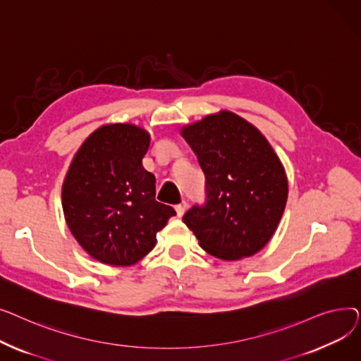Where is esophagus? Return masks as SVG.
Listing matches in <instances>:
<instances>
[{
  "instance_id": "1",
  "label": "esophagus",
  "mask_w": 361,
  "mask_h": 361,
  "mask_svg": "<svg viewBox=\"0 0 361 361\" xmlns=\"http://www.w3.org/2000/svg\"><path fill=\"white\" fill-rule=\"evenodd\" d=\"M185 209H187V203H185V202H181L180 204L176 206V211H177V215H178V216H183L184 212H185Z\"/></svg>"
}]
</instances>
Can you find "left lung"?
<instances>
[{
  "label": "left lung",
  "instance_id": "1",
  "mask_svg": "<svg viewBox=\"0 0 361 361\" xmlns=\"http://www.w3.org/2000/svg\"><path fill=\"white\" fill-rule=\"evenodd\" d=\"M206 177V203L183 216L200 247L222 260L262 250L272 238L288 197L279 158L262 133L230 111L181 128Z\"/></svg>",
  "mask_w": 361,
  "mask_h": 361
}]
</instances>
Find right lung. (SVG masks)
I'll return each instance as SVG.
<instances>
[{
	"label": "right lung",
	"instance_id": "obj_1",
	"mask_svg": "<svg viewBox=\"0 0 361 361\" xmlns=\"http://www.w3.org/2000/svg\"><path fill=\"white\" fill-rule=\"evenodd\" d=\"M149 133L135 124H106L75 152L63 183V211L83 250L105 264L130 267L157 244L176 215L155 200V176L142 159Z\"/></svg>",
	"mask_w": 361,
	"mask_h": 361
}]
</instances>
